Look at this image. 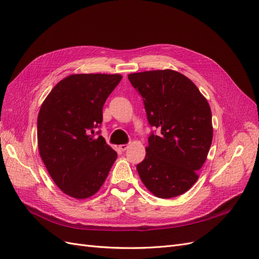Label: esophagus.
<instances>
[{
  "mask_svg": "<svg viewBox=\"0 0 259 259\" xmlns=\"http://www.w3.org/2000/svg\"><path fill=\"white\" fill-rule=\"evenodd\" d=\"M119 148H120L121 151H125L128 148V145H121Z\"/></svg>",
  "mask_w": 259,
  "mask_h": 259,
  "instance_id": "obj_1",
  "label": "esophagus"
}]
</instances>
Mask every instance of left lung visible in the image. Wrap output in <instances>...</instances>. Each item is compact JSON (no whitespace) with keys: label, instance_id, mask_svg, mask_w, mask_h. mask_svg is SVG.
I'll use <instances>...</instances> for the list:
<instances>
[{"label":"left lung","instance_id":"8db88e82","mask_svg":"<svg viewBox=\"0 0 259 259\" xmlns=\"http://www.w3.org/2000/svg\"><path fill=\"white\" fill-rule=\"evenodd\" d=\"M142 95L148 122L159 130L148 138L138 175L155 197L169 199L195 184L213 140L206 98L184 74L170 69L128 74Z\"/></svg>","mask_w":259,"mask_h":259}]
</instances>
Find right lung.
Wrapping results in <instances>:
<instances>
[{
    "label": "right lung",
    "mask_w": 259,
    "mask_h": 259,
    "mask_svg": "<svg viewBox=\"0 0 259 259\" xmlns=\"http://www.w3.org/2000/svg\"><path fill=\"white\" fill-rule=\"evenodd\" d=\"M121 74H71L58 82L37 116V147L59 189L74 199L95 194L116 160V152L95 128Z\"/></svg>",
    "instance_id": "1"
}]
</instances>
